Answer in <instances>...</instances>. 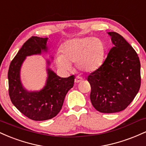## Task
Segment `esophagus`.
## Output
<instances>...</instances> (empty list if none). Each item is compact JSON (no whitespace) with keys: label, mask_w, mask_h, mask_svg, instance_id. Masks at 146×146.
I'll return each instance as SVG.
<instances>
[{"label":"esophagus","mask_w":146,"mask_h":146,"mask_svg":"<svg viewBox=\"0 0 146 146\" xmlns=\"http://www.w3.org/2000/svg\"><path fill=\"white\" fill-rule=\"evenodd\" d=\"M82 81V78H80V77H76L75 79V83H80Z\"/></svg>","instance_id":"34e87169"}]
</instances>
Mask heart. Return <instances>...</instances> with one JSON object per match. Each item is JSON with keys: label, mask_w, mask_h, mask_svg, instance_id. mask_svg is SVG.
I'll use <instances>...</instances> for the list:
<instances>
[{"label": "heart", "mask_w": 146, "mask_h": 146, "mask_svg": "<svg viewBox=\"0 0 146 146\" xmlns=\"http://www.w3.org/2000/svg\"><path fill=\"white\" fill-rule=\"evenodd\" d=\"M61 53H57L55 62L58 68L70 71L71 64L83 73H92L101 67L104 61L106 46L101 39L82 37L70 39L61 46Z\"/></svg>", "instance_id": "1"}]
</instances>
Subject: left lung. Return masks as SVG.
<instances>
[{"mask_svg": "<svg viewBox=\"0 0 146 146\" xmlns=\"http://www.w3.org/2000/svg\"><path fill=\"white\" fill-rule=\"evenodd\" d=\"M114 46L101 67L90 73L92 105L100 113H113L125 109L141 86L138 55L121 35L108 32Z\"/></svg>", "mask_w": 146, "mask_h": 146, "instance_id": "1", "label": "left lung"}]
</instances>
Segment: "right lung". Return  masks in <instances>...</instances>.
I'll list each match as a JSON object with an SVG mask.
<instances>
[{
    "label": "right lung",
    "mask_w": 146,
    "mask_h": 146,
    "mask_svg": "<svg viewBox=\"0 0 146 146\" xmlns=\"http://www.w3.org/2000/svg\"><path fill=\"white\" fill-rule=\"evenodd\" d=\"M47 38L32 36L23 45L11 62L8 71L9 95L16 108L34 121H44L56 117L62 107L66 93L74 84L75 76L60 78L47 68V80L40 91H28L21 81V68L27 56L47 51ZM47 64L50 62L47 60Z\"/></svg>",
    "instance_id": "add662e5"
}]
</instances>
